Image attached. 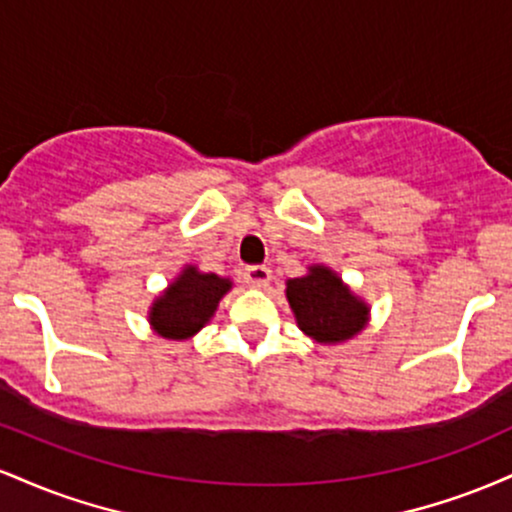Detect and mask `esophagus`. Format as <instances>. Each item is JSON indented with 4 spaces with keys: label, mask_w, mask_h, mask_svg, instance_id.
<instances>
[{
    "label": "esophagus",
    "mask_w": 512,
    "mask_h": 512,
    "mask_svg": "<svg viewBox=\"0 0 512 512\" xmlns=\"http://www.w3.org/2000/svg\"><path fill=\"white\" fill-rule=\"evenodd\" d=\"M245 281H248L252 289H267L269 281H272V269L262 267V264H257V267H248L245 269Z\"/></svg>",
    "instance_id": "1"
}]
</instances>
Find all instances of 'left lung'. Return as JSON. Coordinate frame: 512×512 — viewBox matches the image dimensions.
Here are the masks:
<instances>
[{
    "instance_id": "obj_1",
    "label": "left lung",
    "mask_w": 512,
    "mask_h": 512,
    "mask_svg": "<svg viewBox=\"0 0 512 512\" xmlns=\"http://www.w3.org/2000/svg\"><path fill=\"white\" fill-rule=\"evenodd\" d=\"M286 301L298 330L325 346L349 342L370 320V305L327 264H310L303 276L286 281Z\"/></svg>"
}]
</instances>
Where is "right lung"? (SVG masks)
<instances>
[{
    "label": "right lung",
    "mask_w": 512,
    "mask_h": 512,
    "mask_svg": "<svg viewBox=\"0 0 512 512\" xmlns=\"http://www.w3.org/2000/svg\"><path fill=\"white\" fill-rule=\"evenodd\" d=\"M233 289L228 276L199 272L197 264H185L180 274L149 305V325L154 334L173 342H185L207 327L221 298Z\"/></svg>",
    "instance_id": "1"
}]
</instances>
